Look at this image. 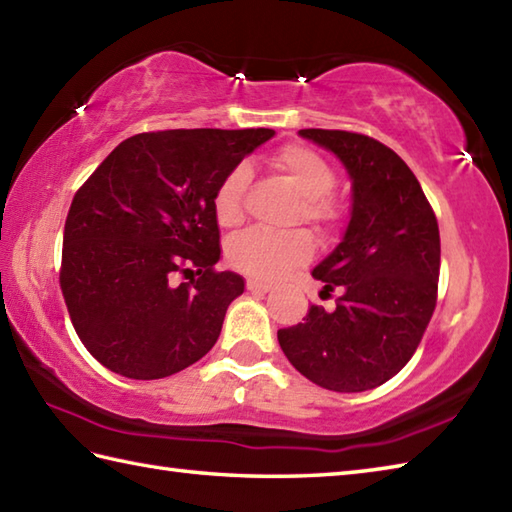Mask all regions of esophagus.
Returning a JSON list of instances; mask_svg holds the SVG:
<instances>
[{
  "mask_svg": "<svg viewBox=\"0 0 512 512\" xmlns=\"http://www.w3.org/2000/svg\"><path fill=\"white\" fill-rule=\"evenodd\" d=\"M247 289L252 291V294H267V291L271 289V285H269V283H263V280L249 278V280H247Z\"/></svg>",
  "mask_w": 512,
  "mask_h": 512,
  "instance_id": "obj_1",
  "label": "esophagus"
}]
</instances>
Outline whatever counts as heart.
<instances>
[{
  "instance_id": "b5f03b06",
  "label": "heart",
  "mask_w": 512,
  "mask_h": 512,
  "mask_svg": "<svg viewBox=\"0 0 512 512\" xmlns=\"http://www.w3.org/2000/svg\"><path fill=\"white\" fill-rule=\"evenodd\" d=\"M276 170L302 196L298 218L327 232L338 221V205L329 192L336 185V174L314 150L302 145H285L274 156ZM249 187L247 165H236L214 192V216L218 225L234 227L245 216V194ZM314 238L305 229L269 232L247 229L227 243V260L234 269L252 278L274 280L287 271L305 265L314 256Z\"/></svg>"
}]
</instances>
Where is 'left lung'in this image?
I'll return each mask as SVG.
<instances>
[{"instance_id": "1", "label": "left lung", "mask_w": 512, "mask_h": 512, "mask_svg": "<svg viewBox=\"0 0 512 512\" xmlns=\"http://www.w3.org/2000/svg\"><path fill=\"white\" fill-rule=\"evenodd\" d=\"M298 134L344 165L351 218L336 249L311 271L322 291L342 289L336 309L311 305L305 322L278 329V342L318 387L369 391L411 360L433 316L440 227L415 174L384 143L344 130Z\"/></svg>"}]
</instances>
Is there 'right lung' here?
I'll return each instance as SVG.
<instances>
[{"label":"right lung","instance_id":"obj_1","mask_svg":"<svg viewBox=\"0 0 512 512\" xmlns=\"http://www.w3.org/2000/svg\"><path fill=\"white\" fill-rule=\"evenodd\" d=\"M274 130H163L125 139L72 198L59 285L83 347L132 380L210 351L243 276L216 271L218 183ZM191 280L183 284L180 276Z\"/></svg>","mask_w":512,"mask_h":512}]
</instances>
